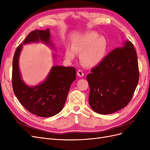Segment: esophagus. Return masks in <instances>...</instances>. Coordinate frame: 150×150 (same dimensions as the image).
<instances>
[{
    "label": "esophagus",
    "mask_w": 150,
    "mask_h": 150,
    "mask_svg": "<svg viewBox=\"0 0 150 150\" xmlns=\"http://www.w3.org/2000/svg\"><path fill=\"white\" fill-rule=\"evenodd\" d=\"M77 74H78V76L79 77H83L84 76V73L83 71L81 70H79L78 72H77Z\"/></svg>",
    "instance_id": "1"
}]
</instances>
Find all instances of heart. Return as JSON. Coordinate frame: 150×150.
I'll list each match as a JSON object with an SVG mask.
<instances>
[{"label": "heart", "instance_id": "heart-1", "mask_svg": "<svg viewBox=\"0 0 150 150\" xmlns=\"http://www.w3.org/2000/svg\"><path fill=\"white\" fill-rule=\"evenodd\" d=\"M108 50L107 39L96 33L89 32L72 39L71 47L65 50L66 59L71 62L76 54H80V62L85 67H94L100 64L105 59Z\"/></svg>", "mask_w": 150, "mask_h": 150}]
</instances>
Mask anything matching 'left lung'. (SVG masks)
I'll use <instances>...</instances> for the list:
<instances>
[{"mask_svg": "<svg viewBox=\"0 0 150 150\" xmlns=\"http://www.w3.org/2000/svg\"><path fill=\"white\" fill-rule=\"evenodd\" d=\"M138 70L133 44L126 40L86 77L92 110L98 114L109 115L128 105L138 83Z\"/></svg>", "mask_w": 150, "mask_h": 150, "instance_id": "obj_1", "label": "left lung"}]
</instances>
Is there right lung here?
<instances>
[{
    "label": "right lung",
    "mask_w": 150,
    "mask_h": 150,
    "mask_svg": "<svg viewBox=\"0 0 150 150\" xmlns=\"http://www.w3.org/2000/svg\"><path fill=\"white\" fill-rule=\"evenodd\" d=\"M50 39L49 29L32 31L17 47L12 61V88L16 96L28 111L43 117L53 116L61 111L76 74L73 67L54 66L46 78L38 85L29 86L22 80L19 66L22 45L40 41L54 48ZM55 57L54 54L53 57Z\"/></svg>",
    "instance_id": "right-lung-1"
}]
</instances>
